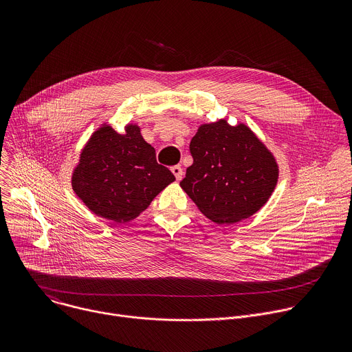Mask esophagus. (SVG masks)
I'll use <instances>...</instances> for the list:
<instances>
[{
	"mask_svg": "<svg viewBox=\"0 0 352 352\" xmlns=\"http://www.w3.org/2000/svg\"><path fill=\"white\" fill-rule=\"evenodd\" d=\"M171 171H173V174L175 175L177 181H181V179H182L184 170H182V167H181V166H173V167H171Z\"/></svg>",
	"mask_w": 352,
	"mask_h": 352,
	"instance_id": "obj_1",
	"label": "esophagus"
}]
</instances>
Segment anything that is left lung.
Wrapping results in <instances>:
<instances>
[{
  "instance_id": "1",
  "label": "left lung",
  "mask_w": 352,
  "mask_h": 352,
  "mask_svg": "<svg viewBox=\"0 0 352 352\" xmlns=\"http://www.w3.org/2000/svg\"><path fill=\"white\" fill-rule=\"evenodd\" d=\"M189 152L193 163L179 185L217 224H234L255 214L277 185L273 155L243 124L231 126L220 120L200 125Z\"/></svg>"
}]
</instances>
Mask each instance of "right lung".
<instances>
[{
    "label": "right lung",
    "instance_id": "1",
    "mask_svg": "<svg viewBox=\"0 0 352 352\" xmlns=\"http://www.w3.org/2000/svg\"><path fill=\"white\" fill-rule=\"evenodd\" d=\"M174 174L156 160V150L138 125L125 133L100 126L83 147L72 174V189L94 214L126 223L148 208Z\"/></svg>",
    "mask_w": 352,
    "mask_h": 352
}]
</instances>
